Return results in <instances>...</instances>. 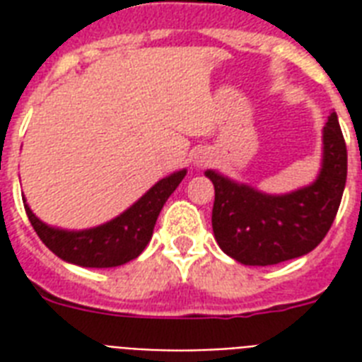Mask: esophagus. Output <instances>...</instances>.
I'll return each mask as SVG.
<instances>
[{
	"instance_id": "34e87169",
	"label": "esophagus",
	"mask_w": 362,
	"mask_h": 362,
	"mask_svg": "<svg viewBox=\"0 0 362 362\" xmlns=\"http://www.w3.org/2000/svg\"><path fill=\"white\" fill-rule=\"evenodd\" d=\"M212 161V156L206 150H197V152L193 153V165L195 167H204V165H209Z\"/></svg>"
}]
</instances>
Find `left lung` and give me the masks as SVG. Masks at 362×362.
Segmentation results:
<instances>
[{"instance_id":"8db88e82","label":"left lung","mask_w":362,"mask_h":362,"mask_svg":"<svg viewBox=\"0 0 362 362\" xmlns=\"http://www.w3.org/2000/svg\"><path fill=\"white\" fill-rule=\"evenodd\" d=\"M214 184L212 229L218 246L235 261L267 267L306 255L331 229L348 176V150L338 116L323 127L320 175L295 192L272 195L218 170H204Z\"/></svg>"}]
</instances>
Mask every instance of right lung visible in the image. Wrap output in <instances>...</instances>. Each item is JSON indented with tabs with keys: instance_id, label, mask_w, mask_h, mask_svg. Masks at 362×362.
<instances>
[{
	"instance_id": "right-lung-1",
	"label": "right lung",
	"mask_w": 362,
	"mask_h": 362,
	"mask_svg": "<svg viewBox=\"0 0 362 362\" xmlns=\"http://www.w3.org/2000/svg\"><path fill=\"white\" fill-rule=\"evenodd\" d=\"M186 173V169H182L165 176L120 216H116L107 223L81 231L48 226L31 212L25 197L22 199L31 226L50 252L67 263L78 267L110 269L129 263L131 259L141 255L152 238L153 226L163 204L184 180Z\"/></svg>"
}]
</instances>
